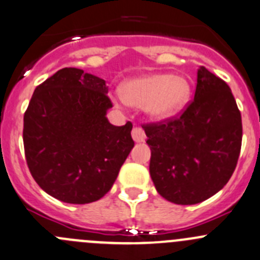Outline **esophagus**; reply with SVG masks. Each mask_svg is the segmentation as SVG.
Here are the masks:
<instances>
[{"instance_id":"obj_1","label":"esophagus","mask_w":260,"mask_h":260,"mask_svg":"<svg viewBox=\"0 0 260 260\" xmlns=\"http://www.w3.org/2000/svg\"><path fill=\"white\" fill-rule=\"evenodd\" d=\"M132 138L135 140V142H145L146 140V135H145V131L143 128L141 127H135L132 129Z\"/></svg>"}]
</instances>
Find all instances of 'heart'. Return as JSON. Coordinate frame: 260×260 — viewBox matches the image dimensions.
<instances>
[{
  "label": "heart",
  "mask_w": 260,
  "mask_h": 260,
  "mask_svg": "<svg viewBox=\"0 0 260 260\" xmlns=\"http://www.w3.org/2000/svg\"><path fill=\"white\" fill-rule=\"evenodd\" d=\"M120 92L122 98H117V103L145 107L151 118L166 120L186 107L191 89L188 80L179 75L150 74L125 81Z\"/></svg>",
  "instance_id": "obj_1"
}]
</instances>
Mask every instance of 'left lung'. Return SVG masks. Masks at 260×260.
I'll return each mask as SVG.
<instances>
[{
  "label": "left lung",
  "instance_id": "1",
  "mask_svg": "<svg viewBox=\"0 0 260 260\" xmlns=\"http://www.w3.org/2000/svg\"><path fill=\"white\" fill-rule=\"evenodd\" d=\"M142 128L151 148V179L169 202H203L235 170L243 138L240 110L229 85L206 67L198 70L194 100L180 117Z\"/></svg>",
  "mask_w": 260,
  "mask_h": 260
}]
</instances>
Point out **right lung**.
Listing matches in <instances>:
<instances>
[{"instance_id":"right-lung-1","label":"right lung","mask_w":260,"mask_h":260,"mask_svg":"<svg viewBox=\"0 0 260 260\" xmlns=\"http://www.w3.org/2000/svg\"><path fill=\"white\" fill-rule=\"evenodd\" d=\"M100 77L62 69L37 86L24 114L25 157L38 185L72 205L104 197L135 142L132 123L110 124Z\"/></svg>"}]
</instances>
